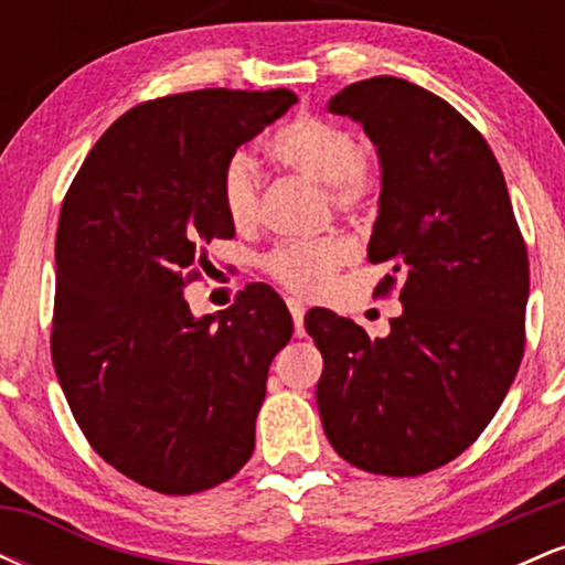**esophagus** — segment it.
Masks as SVG:
<instances>
[{"label":"esophagus","mask_w":565,"mask_h":565,"mask_svg":"<svg viewBox=\"0 0 565 565\" xmlns=\"http://www.w3.org/2000/svg\"><path fill=\"white\" fill-rule=\"evenodd\" d=\"M287 308L291 313V321H295V334L302 337L305 334V305L300 300H295V297H289Z\"/></svg>","instance_id":"obj_1"}]
</instances>
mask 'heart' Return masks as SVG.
I'll use <instances>...</instances> for the list:
<instances>
[{
  "label": "heart",
  "mask_w": 565,
  "mask_h": 565,
  "mask_svg": "<svg viewBox=\"0 0 565 565\" xmlns=\"http://www.w3.org/2000/svg\"><path fill=\"white\" fill-rule=\"evenodd\" d=\"M270 153L291 172L327 185L337 210H359L372 199L377 188L372 161L361 151L353 129L321 116H297L276 129L270 138ZM220 199L225 215L236 225L252 223L260 201V172L246 151L231 153L220 172ZM345 238L321 236L313 242H284L265 257V270L284 287L300 295H313L337 265L348 260Z\"/></svg>",
  "instance_id": "1"
}]
</instances>
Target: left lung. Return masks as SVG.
<instances>
[{
	"mask_svg": "<svg viewBox=\"0 0 565 565\" xmlns=\"http://www.w3.org/2000/svg\"><path fill=\"white\" fill-rule=\"evenodd\" d=\"M329 114L377 148L380 210L369 263L401 284L391 334L310 310L329 444L355 468L423 476L451 462L502 406L523 359L529 257L483 135L444 97L398 76L355 82ZM399 278L395 279L394 276Z\"/></svg>",
	"mask_w": 565,
	"mask_h": 565,
	"instance_id": "left-lung-1",
	"label": "left lung"
}]
</instances>
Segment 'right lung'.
Masks as SVG:
<instances>
[{
  "mask_svg": "<svg viewBox=\"0 0 565 565\" xmlns=\"http://www.w3.org/2000/svg\"><path fill=\"white\" fill-rule=\"evenodd\" d=\"M297 103L289 89H196L114 121L76 172L55 238L53 364L89 446L161 494L228 481L291 316L249 284L217 316L183 295L212 238H231L220 172Z\"/></svg>",
  "mask_w": 565,
  "mask_h": 565,
  "instance_id": "right-lung-1",
  "label": "right lung"
}]
</instances>
